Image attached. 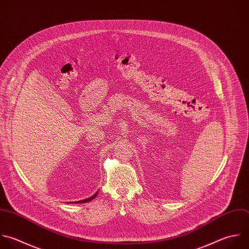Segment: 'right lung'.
<instances>
[{
  "label": "right lung",
  "mask_w": 249,
  "mask_h": 249,
  "mask_svg": "<svg viewBox=\"0 0 249 249\" xmlns=\"http://www.w3.org/2000/svg\"><path fill=\"white\" fill-rule=\"evenodd\" d=\"M97 195H98V192H96L92 197H90V198H88V199H85V200H82V201H78L77 203H87V202H90V201H92L93 199H95L96 197H97ZM76 203V202H75Z\"/></svg>",
  "instance_id": "right-lung-1"
}]
</instances>
